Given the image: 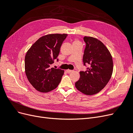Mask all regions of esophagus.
<instances>
[{"mask_svg": "<svg viewBox=\"0 0 133 133\" xmlns=\"http://www.w3.org/2000/svg\"><path fill=\"white\" fill-rule=\"evenodd\" d=\"M73 70H69V69H68V70H66V72L68 73H71V72H73Z\"/></svg>", "mask_w": 133, "mask_h": 133, "instance_id": "34e87169", "label": "esophagus"}]
</instances>
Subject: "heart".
Returning <instances> with one entry per match:
<instances>
[{"label": "heart", "instance_id": "obj_1", "mask_svg": "<svg viewBox=\"0 0 133 133\" xmlns=\"http://www.w3.org/2000/svg\"><path fill=\"white\" fill-rule=\"evenodd\" d=\"M76 42H78V41H75L74 43H76Z\"/></svg>", "mask_w": 133, "mask_h": 133}]
</instances>
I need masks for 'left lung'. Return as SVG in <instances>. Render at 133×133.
Instances as JSON below:
<instances>
[{
	"instance_id": "left-lung-1",
	"label": "left lung",
	"mask_w": 133,
	"mask_h": 133,
	"mask_svg": "<svg viewBox=\"0 0 133 133\" xmlns=\"http://www.w3.org/2000/svg\"><path fill=\"white\" fill-rule=\"evenodd\" d=\"M86 46L83 55L84 65L89 64L85 71H80V77L75 83V87L82 93L94 95L101 91L111 78L113 62L111 54L99 40L84 37Z\"/></svg>"
}]
</instances>
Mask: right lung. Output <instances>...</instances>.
<instances>
[{"label": "right lung", "instance_id": "1", "mask_svg": "<svg viewBox=\"0 0 133 133\" xmlns=\"http://www.w3.org/2000/svg\"><path fill=\"white\" fill-rule=\"evenodd\" d=\"M67 35L66 34L44 35L28 50L25 57V74L30 83L38 91H50L55 89L61 81L64 71L51 68L50 65L57 58L60 47Z\"/></svg>", "mask_w": 133, "mask_h": 133}]
</instances>
